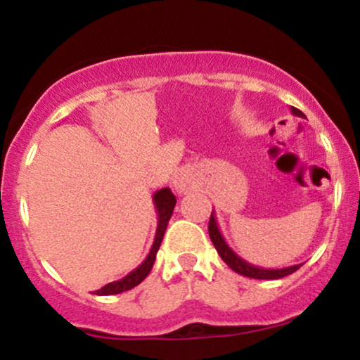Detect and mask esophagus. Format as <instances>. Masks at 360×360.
I'll list each match as a JSON object with an SVG mask.
<instances>
[{"instance_id": "esophagus-1", "label": "esophagus", "mask_w": 360, "mask_h": 360, "mask_svg": "<svg viewBox=\"0 0 360 360\" xmlns=\"http://www.w3.org/2000/svg\"><path fill=\"white\" fill-rule=\"evenodd\" d=\"M172 186L177 193H188L196 186V174L193 169H181L172 179Z\"/></svg>"}]
</instances>
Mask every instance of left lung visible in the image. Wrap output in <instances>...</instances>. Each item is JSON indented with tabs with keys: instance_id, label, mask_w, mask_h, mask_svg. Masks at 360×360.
I'll list each match as a JSON object with an SVG mask.
<instances>
[{
	"instance_id": "left-lung-1",
	"label": "left lung",
	"mask_w": 360,
	"mask_h": 360,
	"mask_svg": "<svg viewBox=\"0 0 360 360\" xmlns=\"http://www.w3.org/2000/svg\"><path fill=\"white\" fill-rule=\"evenodd\" d=\"M291 113L295 117L300 118H307L304 117L303 111H300L298 108H292L291 106ZM208 232H210V238H212L214 249H217L220 257L223 259V262L230 267V269L238 272V274L245 276V278H252V279H281L284 276L292 274L295 271H298L303 264H296V266H289V267H283V269H266V267H259L254 266V264H249L247 260H243L240 255H237L235 252L230 249L229 243L225 242L223 235L218 229L217 223V217H214V212H212V217H210V223H208Z\"/></svg>"
}]
</instances>
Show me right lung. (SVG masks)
<instances>
[{
	"instance_id": "add662e5",
	"label": "right lung",
	"mask_w": 360,
	"mask_h": 360,
	"mask_svg": "<svg viewBox=\"0 0 360 360\" xmlns=\"http://www.w3.org/2000/svg\"><path fill=\"white\" fill-rule=\"evenodd\" d=\"M152 200H154V205L157 210V230H155L154 243H152L150 252H148L146 260L140 264L137 269L131 271L130 274H127L123 279L113 281V283L106 284V286L98 289L96 295L110 296V295H118V292L128 291V289L139 286V284L147 278L148 272L152 271V266H154V262H155L157 250H159L160 242H162L164 233H166L167 223H169V220H171V214H172V212H174L176 196L172 194V191L169 188H162V189H159V191L154 193Z\"/></svg>"
}]
</instances>
